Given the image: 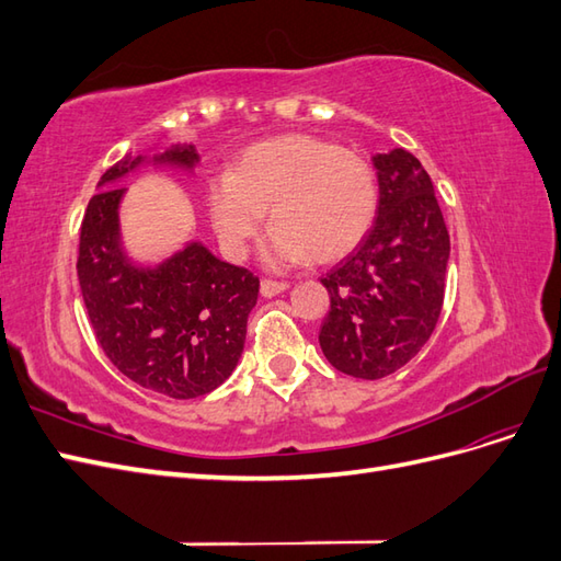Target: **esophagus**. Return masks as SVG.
Listing matches in <instances>:
<instances>
[{"label":"esophagus","mask_w":561,"mask_h":561,"mask_svg":"<svg viewBox=\"0 0 561 561\" xmlns=\"http://www.w3.org/2000/svg\"><path fill=\"white\" fill-rule=\"evenodd\" d=\"M260 290H262V297H276V295H280V293L287 290V283H280V280H262Z\"/></svg>","instance_id":"34e87169"}]
</instances>
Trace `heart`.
I'll list each match as a JSON object with an SVG mask.
<instances>
[{"instance_id": "obj_1", "label": "heart", "mask_w": 561, "mask_h": 561, "mask_svg": "<svg viewBox=\"0 0 561 561\" xmlns=\"http://www.w3.org/2000/svg\"><path fill=\"white\" fill-rule=\"evenodd\" d=\"M208 213L219 243L243 257L271 208L274 231L264 248L271 266L344 260L377 219L375 168L330 140L278 135L250 145L233 171L208 184Z\"/></svg>"}]
</instances>
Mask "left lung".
<instances>
[{"mask_svg":"<svg viewBox=\"0 0 561 561\" xmlns=\"http://www.w3.org/2000/svg\"><path fill=\"white\" fill-rule=\"evenodd\" d=\"M379 210L360 245L320 283L330 313L318 342L355 379L393 375L428 342L445 301L449 233L431 175L407 149L371 157Z\"/></svg>","mask_w":561,"mask_h":561,"instance_id":"1","label":"left lung"}]
</instances>
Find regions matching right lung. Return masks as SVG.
Instances as JSON below:
<instances>
[{
	"label": "right lung",
	"mask_w": 561,
	"mask_h": 561,
	"mask_svg": "<svg viewBox=\"0 0 561 561\" xmlns=\"http://www.w3.org/2000/svg\"><path fill=\"white\" fill-rule=\"evenodd\" d=\"M196 163L198 151L186 142L114 163L83 215L77 262L89 320L112 365L138 386L175 400L206 396L231 377L260 278L215 257L201 241L154 264L133 260L118 217L128 190L116 182L145 165L194 173Z\"/></svg>",
	"instance_id": "1"
}]
</instances>
